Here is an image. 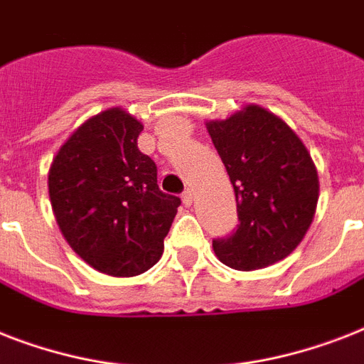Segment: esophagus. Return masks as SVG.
Wrapping results in <instances>:
<instances>
[{
	"label": "esophagus",
	"instance_id": "1",
	"mask_svg": "<svg viewBox=\"0 0 364 364\" xmlns=\"http://www.w3.org/2000/svg\"><path fill=\"white\" fill-rule=\"evenodd\" d=\"M181 200H183V204L188 208V205L193 204V191H191V188H187V191L181 194Z\"/></svg>",
	"mask_w": 364,
	"mask_h": 364
}]
</instances>
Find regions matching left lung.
Wrapping results in <instances>:
<instances>
[{
	"label": "left lung",
	"instance_id": "left-lung-1",
	"mask_svg": "<svg viewBox=\"0 0 364 364\" xmlns=\"http://www.w3.org/2000/svg\"><path fill=\"white\" fill-rule=\"evenodd\" d=\"M236 194L238 227L213 240L234 270H259L296 249L311 225L319 179L308 149L285 122L259 105L208 122Z\"/></svg>",
	"mask_w": 364,
	"mask_h": 364
}]
</instances>
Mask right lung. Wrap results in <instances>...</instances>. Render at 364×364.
<instances>
[{
  "mask_svg": "<svg viewBox=\"0 0 364 364\" xmlns=\"http://www.w3.org/2000/svg\"><path fill=\"white\" fill-rule=\"evenodd\" d=\"M141 130L121 107L102 111L71 134L48 170L64 238L107 276H139L156 264L181 204L156 185V164L137 149Z\"/></svg>",
  "mask_w": 364,
  "mask_h": 364,
  "instance_id": "right-lung-1",
  "label": "right lung"
}]
</instances>
